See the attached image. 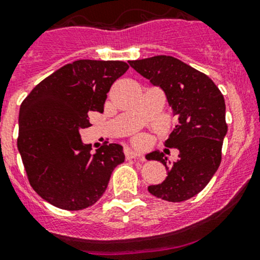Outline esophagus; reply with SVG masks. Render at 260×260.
<instances>
[{"label":"esophagus","mask_w":260,"mask_h":260,"mask_svg":"<svg viewBox=\"0 0 260 260\" xmlns=\"http://www.w3.org/2000/svg\"><path fill=\"white\" fill-rule=\"evenodd\" d=\"M125 156H126V158H139V160H141V161L145 160L140 153L134 151V150H131V149L125 150Z\"/></svg>","instance_id":"esophagus-1"}]
</instances>
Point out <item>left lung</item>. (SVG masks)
<instances>
[{
  "mask_svg": "<svg viewBox=\"0 0 260 260\" xmlns=\"http://www.w3.org/2000/svg\"><path fill=\"white\" fill-rule=\"evenodd\" d=\"M129 64L164 91L178 120L164 142L178 150V160L171 162L158 150L147 153V160L160 161L167 170L164 182L147 189L169 202L189 200L207 186L219 167L228 130L224 98L211 78L177 58L155 55Z\"/></svg>",
  "mask_w": 260,
  "mask_h": 260,
  "instance_id": "1",
  "label": "left lung"
}]
</instances>
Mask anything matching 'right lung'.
I'll return each mask as SVG.
<instances>
[{
  "label": "right lung",
  "instance_id": "obj_1",
  "mask_svg": "<svg viewBox=\"0 0 260 260\" xmlns=\"http://www.w3.org/2000/svg\"><path fill=\"white\" fill-rule=\"evenodd\" d=\"M127 69L120 60H75L42 80L21 104L22 162L32 188L55 207L93 206L124 162L121 145H104L91 153L79 131L90 126L89 114L104 111L111 85Z\"/></svg>",
  "mask_w": 260,
  "mask_h": 260
}]
</instances>
